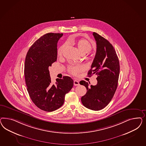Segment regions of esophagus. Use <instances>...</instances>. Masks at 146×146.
Wrapping results in <instances>:
<instances>
[{"label":"esophagus","mask_w":146,"mask_h":146,"mask_svg":"<svg viewBox=\"0 0 146 146\" xmlns=\"http://www.w3.org/2000/svg\"><path fill=\"white\" fill-rule=\"evenodd\" d=\"M79 82L78 81H77L76 80L74 81V86H79Z\"/></svg>","instance_id":"34e87169"}]
</instances>
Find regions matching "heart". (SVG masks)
Segmentation results:
<instances>
[{"instance_id":"b5f03b06","label":"heart","mask_w":146,"mask_h":146,"mask_svg":"<svg viewBox=\"0 0 146 146\" xmlns=\"http://www.w3.org/2000/svg\"><path fill=\"white\" fill-rule=\"evenodd\" d=\"M68 44L71 45H76L79 50L80 52L82 54H86L91 51L92 46L90 42L85 39H80L78 40H69L67 42ZM66 47V44H63L58 50V55L61 56ZM84 70V67L81 65L73 66L71 65L68 67V71L73 75H76L80 72Z\"/></svg>"}]
</instances>
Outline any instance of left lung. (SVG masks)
Returning a JSON list of instances; mask_svg holds the SVG:
<instances>
[{"label":"left lung","instance_id":"1","mask_svg":"<svg viewBox=\"0 0 146 146\" xmlns=\"http://www.w3.org/2000/svg\"><path fill=\"white\" fill-rule=\"evenodd\" d=\"M93 35L96 42V52L88 75H97V84L89 87L88 83L82 80L80 84L87 89L86 95L81 97L83 105L90 110L98 111L104 108L113 97L118 86L119 62L112 45L96 33L94 32Z\"/></svg>","mask_w":146,"mask_h":146}]
</instances>
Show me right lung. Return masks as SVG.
Segmentation results:
<instances>
[{
	"instance_id": "right-lung-1",
	"label": "right lung",
	"mask_w": 146,
	"mask_h": 146,
	"mask_svg": "<svg viewBox=\"0 0 146 146\" xmlns=\"http://www.w3.org/2000/svg\"><path fill=\"white\" fill-rule=\"evenodd\" d=\"M63 35L48 33L31 45L27 53L25 77L27 91L33 103L42 110L51 112L63 105L65 96L73 86L69 76L57 79L51 83L49 67L57 59V43Z\"/></svg>"
}]
</instances>
